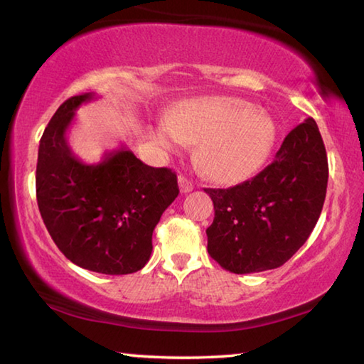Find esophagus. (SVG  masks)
Segmentation results:
<instances>
[{
	"instance_id": "34e87169",
	"label": "esophagus",
	"mask_w": 364,
	"mask_h": 364,
	"mask_svg": "<svg viewBox=\"0 0 364 364\" xmlns=\"http://www.w3.org/2000/svg\"><path fill=\"white\" fill-rule=\"evenodd\" d=\"M178 184H180V191L181 193H191V191L194 189V184H193V181L189 180L188 176H183V175H180L178 176Z\"/></svg>"
}]
</instances>
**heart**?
Here are the masks:
<instances>
[{
	"label": "heart",
	"mask_w": 364,
	"mask_h": 364,
	"mask_svg": "<svg viewBox=\"0 0 364 364\" xmlns=\"http://www.w3.org/2000/svg\"><path fill=\"white\" fill-rule=\"evenodd\" d=\"M167 152L184 143L197 144L196 159L204 173L218 183H241L255 175L276 139L271 117L250 102L226 96L181 102L152 130Z\"/></svg>",
	"instance_id": "heart-1"
}]
</instances>
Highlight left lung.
I'll return each instance as SVG.
<instances>
[{
  "label": "left lung",
  "instance_id": "obj_1",
  "mask_svg": "<svg viewBox=\"0 0 364 364\" xmlns=\"http://www.w3.org/2000/svg\"><path fill=\"white\" fill-rule=\"evenodd\" d=\"M328 176L323 138L316 122L306 119L252 180L228 189H204L215 210L207 228L208 254L236 274L284 264L321 215Z\"/></svg>",
  "mask_w": 364,
  "mask_h": 364
}]
</instances>
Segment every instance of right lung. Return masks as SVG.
Instances as JSON below:
<instances>
[{
    "label": "right lung",
    "mask_w": 364,
    "mask_h": 364,
    "mask_svg": "<svg viewBox=\"0 0 364 364\" xmlns=\"http://www.w3.org/2000/svg\"><path fill=\"white\" fill-rule=\"evenodd\" d=\"M95 93L72 96L49 120L40 139L36 200L48 232L72 263L102 274H130L144 267L152 232L173 202L176 175L154 168L134 154L106 152L83 164L67 143V130Z\"/></svg>",
    "instance_id": "1"
}]
</instances>
